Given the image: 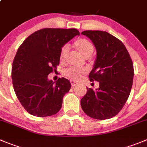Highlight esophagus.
<instances>
[{"label": "esophagus", "instance_id": "1", "mask_svg": "<svg viewBox=\"0 0 147 147\" xmlns=\"http://www.w3.org/2000/svg\"><path fill=\"white\" fill-rule=\"evenodd\" d=\"M70 83H71V85H72V86H76V85H77L76 82L73 81V80H71Z\"/></svg>", "mask_w": 147, "mask_h": 147}]
</instances>
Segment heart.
I'll return each mask as SVG.
<instances>
[{"mask_svg":"<svg viewBox=\"0 0 147 147\" xmlns=\"http://www.w3.org/2000/svg\"><path fill=\"white\" fill-rule=\"evenodd\" d=\"M74 46L85 57H89L91 56L94 51V46L92 42L86 38H79L76 40L74 42ZM68 51L69 46L67 45H65L61 48L59 53V59L61 61H64L66 59L68 55ZM86 72L87 69L85 68L78 69L74 67H69L64 70V75L72 80H78L86 73Z\"/></svg>","mask_w":147,"mask_h":147,"instance_id":"b5f03b06","label":"heart"}]
</instances>
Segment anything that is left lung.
I'll list each match as a JSON object with an SVG mask.
<instances>
[{
  "mask_svg": "<svg viewBox=\"0 0 147 147\" xmlns=\"http://www.w3.org/2000/svg\"><path fill=\"white\" fill-rule=\"evenodd\" d=\"M96 49V59L89 74L91 82L99 83L96 90L87 88L80 100L83 112L94 119L107 120L123 109L131 93L134 80L133 61L121 40L100 30H86Z\"/></svg>",
  "mask_w": 147,
  "mask_h": 147,
  "instance_id": "obj_1",
  "label": "left lung"
}]
</instances>
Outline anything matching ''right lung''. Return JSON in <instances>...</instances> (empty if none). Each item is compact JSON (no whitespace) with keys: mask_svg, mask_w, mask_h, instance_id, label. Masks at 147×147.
<instances>
[{"mask_svg":"<svg viewBox=\"0 0 147 147\" xmlns=\"http://www.w3.org/2000/svg\"><path fill=\"white\" fill-rule=\"evenodd\" d=\"M79 35L77 29L43 28L31 34L19 47L12 64V83L27 112L43 117L60 110L71 84L64 78L54 83L48 75L57 71L62 46Z\"/></svg>","mask_w":147,"mask_h":147,"instance_id":"1","label":"right lung"}]
</instances>
